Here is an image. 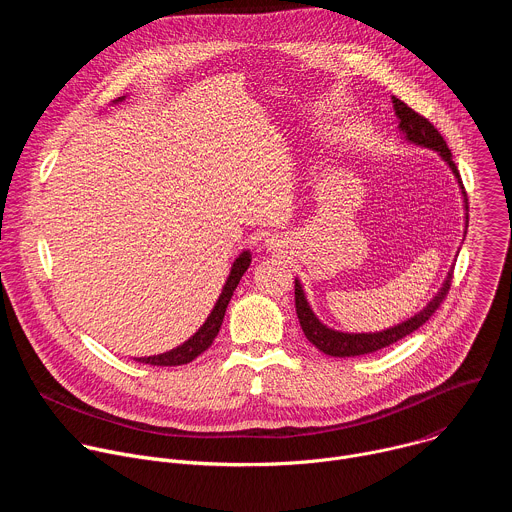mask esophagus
Returning a JSON list of instances; mask_svg holds the SVG:
<instances>
[{"mask_svg":"<svg viewBox=\"0 0 512 512\" xmlns=\"http://www.w3.org/2000/svg\"><path fill=\"white\" fill-rule=\"evenodd\" d=\"M265 247H267L269 251H277V247H281V243H279V239H277V237H273V235H271V237H267V239H265Z\"/></svg>","mask_w":512,"mask_h":512,"instance_id":"esophagus-1","label":"esophagus"}]
</instances>
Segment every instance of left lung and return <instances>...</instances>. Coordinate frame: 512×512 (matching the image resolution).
Returning a JSON list of instances; mask_svg holds the SVG:
<instances>
[{"instance_id": "left-lung-1", "label": "left lung", "mask_w": 512, "mask_h": 512, "mask_svg": "<svg viewBox=\"0 0 512 512\" xmlns=\"http://www.w3.org/2000/svg\"><path fill=\"white\" fill-rule=\"evenodd\" d=\"M393 109L395 115L399 119V133L403 135L405 141L419 145V148H427L437 152L448 168L452 170L462 196H464V210H466V229H464V237L468 231V200H466V192L462 186V178L460 172L452 160V152L448 148V143L444 141L442 133L437 131L425 117H421L419 113H415L411 107H407L401 99L393 97ZM460 253V251H458ZM452 273H454V265L450 267L444 283L437 289V294L427 302V306H423V310H419L415 316L387 328V330H379V332H342V330H334L330 326H326L312 310L306 291L302 287V281L296 277V314L300 320V326L306 334V338L324 354L328 356H338V358H346V356H360V354H371L377 352L381 348H387L395 342H399L401 338L409 336L411 332H415L419 326H423L431 314L440 308V304L444 302L450 283H452Z\"/></svg>"}]
</instances>
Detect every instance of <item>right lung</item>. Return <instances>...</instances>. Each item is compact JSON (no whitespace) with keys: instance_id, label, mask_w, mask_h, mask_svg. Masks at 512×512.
<instances>
[{"instance_id":"add662e5","label":"right lung","mask_w":512,"mask_h":512,"mask_svg":"<svg viewBox=\"0 0 512 512\" xmlns=\"http://www.w3.org/2000/svg\"><path fill=\"white\" fill-rule=\"evenodd\" d=\"M125 101V97H119L115 99L113 103H121ZM251 265V251L245 249L235 261H233V267L229 271V277L223 285V291L221 296H218L212 312L208 314V318L204 320V324L180 346L168 350V352H162V354H154V356H139L135 358L137 362H143V364H152V367H180V364H188L192 362L198 354H202L210 344L212 340L216 338L218 330H221V324H223V318H225V312H227V306L233 298V291L237 289L243 273L249 269Z\"/></svg>"}]
</instances>
